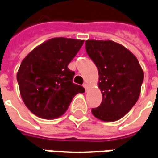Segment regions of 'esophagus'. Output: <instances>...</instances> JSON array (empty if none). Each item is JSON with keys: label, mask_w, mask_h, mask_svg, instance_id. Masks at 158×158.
Returning <instances> with one entry per match:
<instances>
[{"label": "esophagus", "mask_w": 158, "mask_h": 158, "mask_svg": "<svg viewBox=\"0 0 158 158\" xmlns=\"http://www.w3.org/2000/svg\"><path fill=\"white\" fill-rule=\"evenodd\" d=\"M83 86H84V87H85V91L87 92L88 90H89V85H88V84L85 83V84H84V85H83Z\"/></svg>", "instance_id": "esophagus-1"}]
</instances>
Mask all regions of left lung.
I'll use <instances>...</instances> for the list:
<instances>
[{"mask_svg": "<svg viewBox=\"0 0 158 158\" xmlns=\"http://www.w3.org/2000/svg\"><path fill=\"white\" fill-rule=\"evenodd\" d=\"M85 49L98 67L102 93L100 106L92 109L93 116L105 122L120 119L138 101L143 80L142 67L132 52L112 40H88Z\"/></svg>", "mask_w": 158, "mask_h": 158, "instance_id": "1", "label": "left lung"}]
</instances>
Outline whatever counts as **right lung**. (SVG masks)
Instances as JSON below:
<instances>
[{"mask_svg": "<svg viewBox=\"0 0 158 158\" xmlns=\"http://www.w3.org/2000/svg\"><path fill=\"white\" fill-rule=\"evenodd\" d=\"M83 40L52 38L39 45L22 60L17 73L20 96L28 110L45 119L62 116L83 86L73 83L68 69Z\"/></svg>", "mask_w": 158, "mask_h": 158, "instance_id": "1", "label": "right lung"}]
</instances>
